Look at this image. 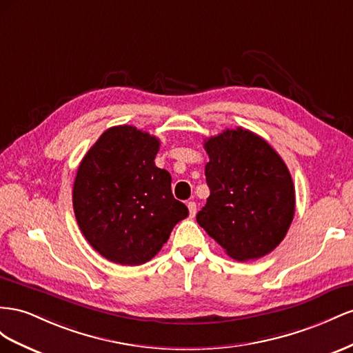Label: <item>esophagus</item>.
<instances>
[{"instance_id":"34e87169","label":"esophagus","mask_w":353,"mask_h":353,"mask_svg":"<svg viewBox=\"0 0 353 353\" xmlns=\"http://www.w3.org/2000/svg\"><path fill=\"white\" fill-rule=\"evenodd\" d=\"M188 210H189V216L190 217H195V214H196V204L194 203V201H189V203H188Z\"/></svg>"}]
</instances>
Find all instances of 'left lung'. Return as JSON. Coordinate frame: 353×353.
I'll return each instance as SVG.
<instances>
[{
  "mask_svg": "<svg viewBox=\"0 0 353 353\" xmlns=\"http://www.w3.org/2000/svg\"><path fill=\"white\" fill-rule=\"evenodd\" d=\"M204 148L210 196L196 214L198 225L238 261L269 254L285 238L296 208L283 158L243 127L207 139Z\"/></svg>",
  "mask_w": 353,
  "mask_h": 353,
  "instance_id": "8db88e82",
  "label": "left lung"
}]
</instances>
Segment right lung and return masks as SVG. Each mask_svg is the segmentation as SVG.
Listing matches in <instances>:
<instances>
[{"mask_svg": "<svg viewBox=\"0 0 353 353\" xmlns=\"http://www.w3.org/2000/svg\"><path fill=\"white\" fill-rule=\"evenodd\" d=\"M159 140L133 125L110 127L78 167L72 204L78 226L100 256L123 266L149 261L188 207L154 159Z\"/></svg>", "mask_w": 353, "mask_h": 353, "instance_id": "1", "label": "right lung"}]
</instances>
